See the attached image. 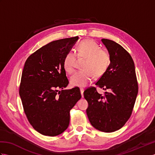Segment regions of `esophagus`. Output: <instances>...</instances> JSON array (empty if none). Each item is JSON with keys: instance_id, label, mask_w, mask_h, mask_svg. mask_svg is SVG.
<instances>
[{"instance_id": "obj_1", "label": "esophagus", "mask_w": 155, "mask_h": 155, "mask_svg": "<svg viewBox=\"0 0 155 155\" xmlns=\"http://www.w3.org/2000/svg\"><path fill=\"white\" fill-rule=\"evenodd\" d=\"M80 91H81V96H82V97H84V95H83L84 89H83V88H81Z\"/></svg>"}]
</instances>
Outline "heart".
I'll list each match as a JSON object with an SVG mask.
<instances>
[{"label":"heart","mask_w":155,"mask_h":155,"mask_svg":"<svg viewBox=\"0 0 155 155\" xmlns=\"http://www.w3.org/2000/svg\"><path fill=\"white\" fill-rule=\"evenodd\" d=\"M78 58H85L83 65V71H78L72 76L70 84L72 87H85L91 83L93 77L100 78L108 70L111 63L110 52L91 39L81 41L77 47ZM77 56L68 52L63 60V68L68 74L73 73L75 70Z\"/></svg>","instance_id":"heart-1"}]
</instances>
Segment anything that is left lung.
Listing matches in <instances>:
<instances>
[{
  "mask_svg": "<svg viewBox=\"0 0 155 155\" xmlns=\"http://www.w3.org/2000/svg\"><path fill=\"white\" fill-rule=\"evenodd\" d=\"M101 41L110 52L111 63L95 84L107 92L102 95L92 87L84 91V97L88 103L87 114L92 126L102 132L112 133L129 119L139 87L130 54L113 41Z\"/></svg>",
  "mask_w": 155,
  "mask_h": 155,
  "instance_id": "left-lung-1",
  "label": "left lung"
}]
</instances>
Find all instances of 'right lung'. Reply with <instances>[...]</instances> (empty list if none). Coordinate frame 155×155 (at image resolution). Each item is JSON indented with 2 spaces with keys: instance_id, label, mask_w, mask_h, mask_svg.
Here are the masks:
<instances>
[{
  "instance_id": "right-lung-1",
  "label": "right lung",
  "mask_w": 155,
  "mask_h": 155,
  "mask_svg": "<svg viewBox=\"0 0 155 155\" xmlns=\"http://www.w3.org/2000/svg\"><path fill=\"white\" fill-rule=\"evenodd\" d=\"M78 37L52 41L28 57L23 68L19 94L25 113L34 129L54 137L67 129L70 110L81 98L80 89L64 90L68 80L65 55Z\"/></svg>"
}]
</instances>
